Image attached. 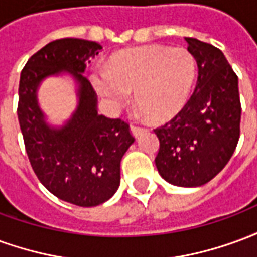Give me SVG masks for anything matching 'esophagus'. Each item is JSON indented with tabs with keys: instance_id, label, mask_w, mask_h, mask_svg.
I'll use <instances>...</instances> for the list:
<instances>
[{
	"instance_id": "esophagus-1",
	"label": "esophagus",
	"mask_w": 257,
	"mask_h": 257,
	"mask_svg": "<svg viewBox=\"0 0 257 257\" xmlns=\"http://www.w3.org/2000/svg\"><path fill=\"white\" fill-rule=\"evenodd\" d=\"M131 132H132V135H134L135 138H138V136H140L142 134H145L146 129L142 128V126H136V125H131Z\"/></svg>"
}]
</instances>
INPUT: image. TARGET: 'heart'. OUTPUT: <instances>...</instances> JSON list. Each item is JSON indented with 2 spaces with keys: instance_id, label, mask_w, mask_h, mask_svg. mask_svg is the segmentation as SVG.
<instances>
[{
  "instance_id": "1",
  "label": "heart",
  "mask_w": 257,
  "mask_h": 257,
  "mask_svg": "<svg viewBox=\"0 0 257 257\" xmlns=\"http://www.w3.org/2000/svg\"><path fill=\"white\" fill-rule=\"evenodd\" d=\"M195 74V58L187 48L153 45L117 55L107 70L92 75V84L114 110L126 104L135 90L142 111L154 121H165L186 106Z\"/></svg>"
}]
</instances>
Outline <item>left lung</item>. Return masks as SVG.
Returning a JSON list of instances; mask_svg holds the SVG:
<instances>
[{"label":"left lung","instance_id":"8db88e82","mask_svg":"<svg viewBox=\"0 0 257 257\" xmlns=\"http://www.w3.org/2000/svg\"><path fill=\"white\" fill-rule=\"evenodd\" d=\"M186 41L198 79L186 106L154 129L160 140L156 165L168 183L199 187L226 167L237 147L241 101L237 74L220 49L195 38Z\"/></svg>","mask_w":257,"mask_h":257}]
</instances>
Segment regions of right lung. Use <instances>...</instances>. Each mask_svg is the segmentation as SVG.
I'll return each mask as SVG.
<instances>
[{
    "label": "right lung",
    "instance_id": "add662e5",
    "mask_svg": "<svg viewBox=\"0 0 257 257\" xmlns=\"http://www.w3.org/2000/svg\"><path fill=\"white\" fill-rule=\"evenodd\" d=\"M100 51V44L79 38L49 42L27 60L19 82L18 118L33 171L53 195L86 208L115 194L119 164L135 142L128 123L97 114V96L82 75ZM63 72L77 82L79 104L62 127H52L36 92L44 79Z\"/></svg>",
    "mask_w": 257,
    "mask_h": 257
}]
</instances>
